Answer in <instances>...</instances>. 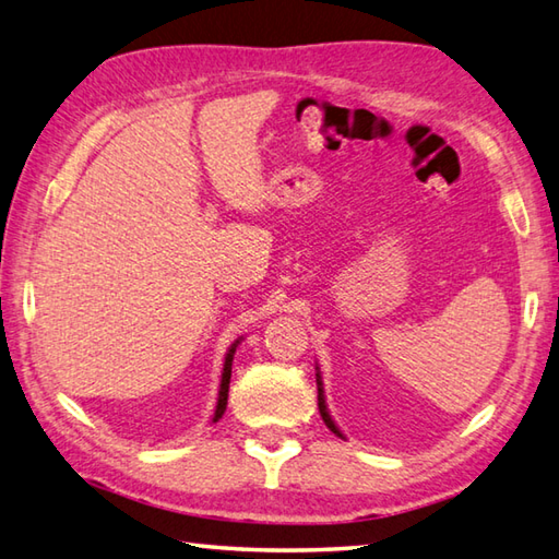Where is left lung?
I'll return each instance as SVG.
<instances>
[{"mask_svg":"<svg viewBox=\"0 0 559 559\" xmlns=\"http://www.w3.org/2000/svg\"><path fill=\"white\" fill-rule=\"evenodd\" d=\"M317 404H320V414H322L324 424L330 426V429H332L336 436H342V431H338V429H336V424L332 421L330 412H326V404H324V390H322V378H320V373H317ZM342 439H344V436H342Z\"/></svg>","mask_w":559,"mask_h":559,"instance_id":"1","label":"left lung"}]
</instances>
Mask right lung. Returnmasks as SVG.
<instances>
[{"mask_svg":"<svg viewBox=\"0 0 559 559\" xmlns=\"http://www.w3.org/2000/svg\"><path fill=\"white\" fill-rule=\"evenodd\" d=\"M237 342L229 346V352L225 356V366H223V378H221V392H217V404H215V414H213V421H217L225 414V407H227V392H229V376H233V356L237 352Z\"/></svg>","mask_w":559,"mask_h":559,"instance_id":"obj_1","label":"right lung"}]
</instances>
